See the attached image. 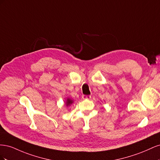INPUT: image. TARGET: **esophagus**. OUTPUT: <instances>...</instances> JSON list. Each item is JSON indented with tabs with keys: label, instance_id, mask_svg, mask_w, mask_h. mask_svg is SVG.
Here are the masks:
<instances>
[{
	"label": "esophagus",
	"instance_id": "esophagus-1",
	"mask_svg": "<svg viewBox=\"0 0 160 160\" xmlns=\"http://www.w3.org/2000/svg\"><path fill=\"white\" fill-rule=\"evenodd\" d=\"M91 98V95H82V98L83 99H89Z\"/></svg>",
	"mask_w": 160,
	"mask_h": 160
}]
</instances>
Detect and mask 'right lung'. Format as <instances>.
<instances>
[{
	"label": "right lung",
	"mask_w": 160,
	"mask_h": 160,
	"mask_svg": "<svg viewBox=\"0 0 160 160\" xmlns=\"http://www.w3.org/2000/svg\"><path fill=\"white\" fill-rule=\"evenodd\" d=\"M72 102H73V101L71 100V99H69V98H67V101H66V105H67V106H69V105H70L71 104H72Z\"/></svg>",
	"instance_id": "obj_1"
}]
</instances>
